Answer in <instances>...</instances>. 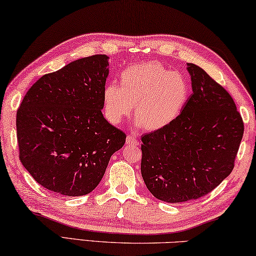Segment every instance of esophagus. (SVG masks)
<instances>
[{
    "label": "esophagus",
    "instance_id": "1",
    "mask_svg": "<svg viewBox=\"0 0 256 256\" xmlns=\"http://www.w3.org/2000/svg\"><path fill=\"white\" fill-rule=\"evenodd\" d=\"M126 144L129 146H137L138 144H140V142H138L136 137L129 135V136H127V138H126Z\"/></svg>",
    "mask_w": 256,
    "mask_h": 256
}]
</instances>
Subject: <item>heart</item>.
I'll return each mask as SVG.
<instances>
[{"label": "heart", "instance_id": "obj_1", "mask_svg": "<svg viewBox=\"0 0 256 256\" xmlns=\"http://www.w3.org/2000/svg\"><path fill=\"white\" fill-rule=\"evenodd\" d=\"M190 98V86L182 74L158 62H144L124 69L120 86L108 84L103 90L104 111L113 124H120L135 106L137 124L156 132L178 118Z\"/></svg>", "mask_w": 256, "mask_h": 256}]
</instances>
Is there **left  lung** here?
I'll list each match as a JSON object with an SVG mask.
<instances>
[{"label": "left lung", "mask_w": 256, "mask_h": 256, "mask_svg": "<svg viewBox=\"0 0 256 256\" xmlns=\"http://www.w3.org/2000/svg\"><path fill=\"white\" fill-rule=\"evenodd\" d=\"M192 94L168 127L142 136V177L154 198L187 202L208 194L232 172L244 124L230 94L187 64Z\"/></svg>", "instance_id": "left-lung-1"}]
</instances>
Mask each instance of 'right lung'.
I'll list each match as a JSON object with an SVG mask.
<instances>
[{
    "mask_svg": "<svg viewBox=\"0 0 256 256\" xmlns=\"http://www.w3.org/2000/svg\"><path fill=\"white\" fill-rule=\"evenodd\" d=\"M108 58H78L40 77L16 111L19 158L46 190L82 196L102 180L126 134L103 116Z\"/></svg>",
    "mask_w": 256,
    "mask_h": 256,
    "instance_id": "1",
    "label": "right lung"
}]
</instances>
